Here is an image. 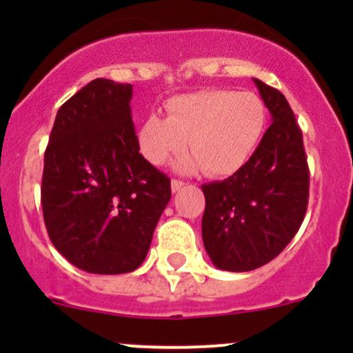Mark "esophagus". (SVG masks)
<instances>
[{
    "mask_svg": "<svg viewBox=\"0 0 353 353\" xmlns=\"http://www.w3.org/2000/svg\"><path fill=\"white\" fill-rule=\"evenodd\" d=\"M182 188H184V182H182V181H177V179H172V181H171V189H172V192H177V190L182 189Z\"/></svg>",
    "mask_w": 353,
    "mask_h": 353,
    "instance_id": "obj_1",
    "label": "esophagus"
}]
</instances>
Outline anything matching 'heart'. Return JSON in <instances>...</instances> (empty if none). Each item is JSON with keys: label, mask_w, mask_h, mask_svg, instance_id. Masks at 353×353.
I'll return each mask as SVG.
<instances>
[{"label": "heart", "mask_w": 353, "mask_h": 353, "mask_svg": "<svg viewBox=\"0 0 353 353\" xmlns=\"http://www.w3.org/2000/svg\"><path fill=\"white\" fill-rule=\"evenodd\" d=\"M169 117L149 114L137 129L139 151L149 163L164 164L188 143L192 152L176 168L204 169L208 176H230L250 159L267 125L264 101L254 92L205 89L172 98Z\"/></svg>", "instance_id": "heart-1"}]
</instances>
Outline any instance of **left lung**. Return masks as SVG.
<instances>
[{
  "mask_svg": "<svg viewBox=\"0 0 353 353\" xmlns=\"http://www.w3.org/2000/svg\"><path fill=\"white\" fill-rule=\"evenodd\" d=\"M252 81L272 124L239 171L202 185L205 252L229 272H249L277 257L297 234L309 202V165L292 109L281 91Z\"/></svg>",
  "mask_w": 353,
  "mask_h": 353,
  "instance_id": "left-lung-1",
  "label": "left lung"
}]
</instances>
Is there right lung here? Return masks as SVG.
I'll list each match as a JSON object with an SVG mask.
<instances>
[{"instance_id": "right-lung-1", "label": "right lung", "mask_w": 353, "mask_h": 353, "mask_svg": "<svg viewBox=\"0 0 353 353\" xmlns=\"http://www.w3.org/2000/svg\"><path fill=\"white\" fill-rule=\"evenodd\" d=\"M132 86L98 78L59 108L44 152L48 236L81 270L132 272L171 201V179L139 154Z\"/></svg>"}]
</instances>
